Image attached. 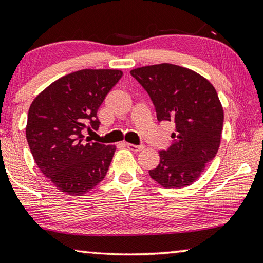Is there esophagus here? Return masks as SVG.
Listing matches in <instances>:
<instances>
[{
    "label": "esophagus",
    "mask_w": 263,
    "mask_h": 263,
    "mask_svg": "<svg viewBox=\"0 0 263 263\" xmlns=\"http://www.w3.org/2000/svg\"><path fill=\"white\" fill-rule=\"evenodd\" d=\"M126 147L133 152H140L144 149V145H133V144L126 143Z\"/></svg>",
    "instance_id": "esophagus-1"
}]
</instances>
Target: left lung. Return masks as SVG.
I'll use <instances>...</instances> for the list:
<instances>
[{
	"mask_svg": "<svg viewBox=\"0 0 263 263\" xmlns=\"http://www.w3.org/2000/svg\"><path fill=\"white\" fill-rule=\"evenodd\" d=\"M146 90L159 122L176 124L173 143L160 151V162L149 177L166 189H182L197 181L218 153L223 109L214 86L182 66L162 63L131 70Z\"/></svg>",
	"mask_w": 263,
	"mask_h": 263,
	"instance_id": "obj_1",
	"label": "left lung"
}]
</instances>
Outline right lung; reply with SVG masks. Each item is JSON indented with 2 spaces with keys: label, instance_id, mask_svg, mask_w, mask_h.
<instances>
[{
  "label": "right lung",
  "instance_id": "add662e5",
  "mask_svg": "<svg viewBox=\"0 0 263 263\" xmlns=\"http://www.w3.org/2000/svg\"><path fill=\"white\" fill-rule=\"evenodd\" d=\"M122 76L120 70H79L57 79L31 103L29 147L41 172L65 194H85L106 176L116 146L84 140L83 131L98 130L97 111Z\"/></svg>",
  "mask_w": 263,
  "mask_h": 263
}]
</instances>
